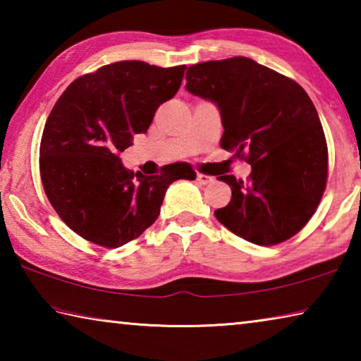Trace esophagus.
<instances>
[{"instance_id":"1","label":"esophagus","mask_w":361,"mask_h":361,"mask_svg":"<svg viewBox=\"0 0 361 361\" xmlns=\"http://www.w3.org/2000/svg\"><path fill=\"white\" fill-rule=\"evenodd\" d=\"M197 181L200 183V185H210V183H213V176L197 173Z\"/></svg>"}]
</instances>
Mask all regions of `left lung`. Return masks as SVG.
Instances as JSON below:
<instances>
[{
  "label": "left lung",
  "mask_w": 361,
  "mask_h": 361,
  "mask_svg": "<svg viewBox=\"0 0 361 361\" xmlns=\"http://www.w3.org/2000/svg\"><path fill=\"white\" fill-rule=\"evenodd\" d=\"M186 89L215 102L221 148L248 162L247 181L218 176L232 189L215 210L219 223L256 245H277L301 231L328 180V146L312 100L291 78L247 57L195 63Z\"/></svg>",
  "instance_id": "left-lung-1"
}]
</instances>
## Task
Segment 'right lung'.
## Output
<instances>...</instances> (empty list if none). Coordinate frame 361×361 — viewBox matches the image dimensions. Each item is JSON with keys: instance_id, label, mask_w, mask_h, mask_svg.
<instances>
[{"instance_id": "right-lung-1", "label": "right lung", "mask_w": 361, "mask_h": 361, "mask_svg": "<svg viewBox=\"0 0 361 361\" xmlns=\"http://www.w3.org/2000/svg\"><path fill=\"white\" fill-rule=\"evenodd\" d=\"M185 70L122 60L79 76L54 105L41 137V181L60 219L82 239L105 248L137 239L157 219L167 188L195 178L188 162L146 176L119 159L178 92Z\"/></svg>"}]
</instances>
